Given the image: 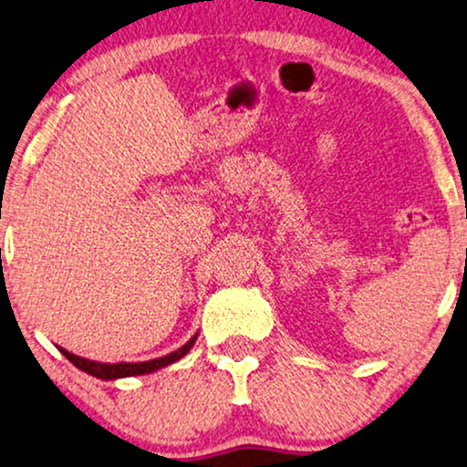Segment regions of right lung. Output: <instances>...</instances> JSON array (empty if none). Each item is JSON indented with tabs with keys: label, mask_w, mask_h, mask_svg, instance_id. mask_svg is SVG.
Segmentation results:
<instances>
[{
	"label": "right lung",
	"mask_w": 467,
	"mask_h": 467,
	"mask_svg": "<svg viewBox=\"0 0 467 467\" xmlns=\"http://www.w3.org/2000/svg\"><path fill=\"white\" fill-rule=\"evenodd\" d=\"M196 337H198V333L194 335V337H190L188 344H183L182 348H179V350L166 354V357H160V358L140 360V363H98V360H89V358L77 357V354L67 352L66 348H61V346H57V348H59V352L64 354L67 360H70V363L77 365V368L80 371H85V374H89L93 378H99V380H119V378L153 374V371L166 368V365L177 363L179 358H183L185 354L190 352V348L194 346Z\"/></svg>",
	"instance_id": "right-lung-1"
}]
</instances>
